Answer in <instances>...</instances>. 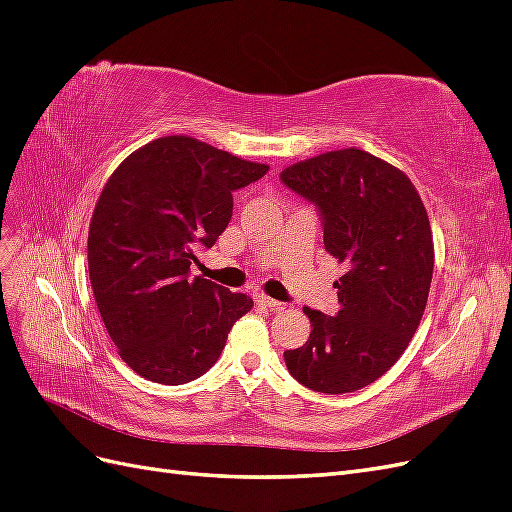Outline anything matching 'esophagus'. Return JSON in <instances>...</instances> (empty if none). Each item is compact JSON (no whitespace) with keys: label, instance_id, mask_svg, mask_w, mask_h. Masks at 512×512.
Returning a JSON list of instances; mask_svg holds the SVG:
<instances>
[{"label":"esophagus","instance_id":"obj_1","mask_svg":"<svg viewBox=\"0 0 512 512\" xmlns=\"http://www.w3.org/2000/svg\"><path fill=\"white\" fill-rule=\"evenodd\" d=\"M256 303H258V305H262V307L271 309V312H275V309H282V307H284V303H280V301H275V299L267 297V294H258V297H256Z\"/></svg>","mask_w":512,"mask_h":512}]
</instances>
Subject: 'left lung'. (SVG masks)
Here are the masks:
<instances>
[{
    "mask_svg": "<svg viewBox=\"0 0 512 512\" xmlns=\"http://www.w3.org/2000/svg\"><path fill=\"white\" fill-rule=\"evenodd\" d=\"M280 179L316 205L324 250L346 265L337 314L303 307L312 333L284 352L286 367L318 393L359 391L397 363L423 318L433 273L425 205L399 168L356 147L292 164Z\"/></svg>",
    "mask_w": 512,
    "mask_h": 512,
    "instance_id": "1",
    "label": "left lung"
}]
</instances>
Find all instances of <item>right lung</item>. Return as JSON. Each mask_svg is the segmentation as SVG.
I'll return each instance as SVG.
<instances>
[{
  "label": "right lung",
  "instance_id": "add662e5",
  "mask_svg": "<svg viewBox=\"0 0 512 512\" xmlns=\"http://www.w3.org/2000/svg\"><path fill=\"white\" fill-rule=\"evenodd\" d=\"M267 170L192 136H164L106 181L89 224V280L108 335L138 376L170 386L200 378L252 309L247 294L190 277V267L228 226L232 192Z\"/></svg>",
  "mask_w": 512,
  "mask_h": 512
}]
</instances>
